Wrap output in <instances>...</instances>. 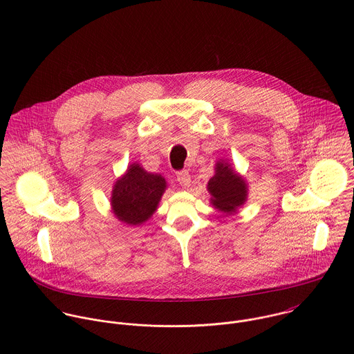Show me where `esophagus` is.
<instances>
[{
	"label": "esophagus",
	"mask_w": 354,
	"mask_h": 354,
	"mask_svg": "<svg viewBox=\"0 0 354 354\" xmlns=\"http://www.w3.org/2000/svg\"><path fill=\"white\" fill-rule=\"evenodd\" d=\"M177 181L180 183V185H181V187L188 188V187L191 185V176H189V173H188L187 170L180 171V173L177 174Z\"/></svg>",
	"instance_id": "obj_1"
}]
</instances>
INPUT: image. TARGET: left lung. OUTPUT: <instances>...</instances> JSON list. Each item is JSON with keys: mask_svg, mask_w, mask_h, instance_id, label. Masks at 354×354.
<instances>
[{"mask_svg": "<svg viewBox=\"0 0 354 354\" xmlns=\"http://www.w3.org/2000/svg\"><path fill=\"white\" fill-rule=\"evenodd\" d=\"M211 202L222 212H233L245 202L247 185L226 163H216L215 176L208 181Z\"/></svg>", "mask_w": 354, "mask_h": 354, "instance_id": "obj_1", "label": "left lung"}]
</instances>
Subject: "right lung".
Masks as SVG:
<instances>
[{
  "mask_svg": "<svg viewBox=\"0 0 354 354\" xmlns=\"http://www.w3.org/2000/svg\"><path fill=\"white\" fill-rule=\"evenodd\" d=\"M165 189L166 181L162 176L147 173L133 163L114 185L111 195L113 211L120 221L128 225L143 223L156 209Z\"/></svg>",
  "mask_w": 354,
  "mask_h": 354,
  "instance_id": "obj_1",
  "label": "right lung"
}]
</instances>
